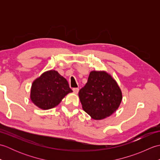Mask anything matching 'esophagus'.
Masks as SVG:
<instances>
[{"label": "esophagus", "mask_w": 160, "mask_h": 160, "mask_svg": "<svg viewBox=\"0 0 160 160\" xmlns=\"http://www.w3.org/2000/svg\"><path fill=\"white\" fill-rule=\"evenodd\" d=\"M73 91L75 93H78V91H79V89H78V88H73Z\"/></svg>", "instance_id": "34e87169"}]
</instances>
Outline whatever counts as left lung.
<instances>
[{
    "mask_svg": "<svg viewBox=\"0 0 160 160\" xmlns=\"http://www.w3.org/2000/svg\"><path fill=\"white\" fill-rule=\"evenodd\" d=\"M78 96L83 110L97 120L113 114L122 100L116 81L106 71H91L87 82Z\"/></svg>",
    "mask_w": 160,
    "mask_h": 160,
    "instance_id": "obj_1",
    "label": "left lung"
}]
</instances>
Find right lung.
<instances>
[{"mask_svg":"<svg viewBox=\"0 0 160 160\" xmlns=\"http://www.w3.org/2000/svg\"><path fill=\"white\" fill-rule=\"evenodd\" d=\"M73 92L67 80L55 70L47 71L33 81L30 98L38 108L47 110L56 107L68 93Z\"/></svg>","mask_w":160,"mask_h":160,"instance_id":"add662e5","label":"right lung"}]
</instances>
